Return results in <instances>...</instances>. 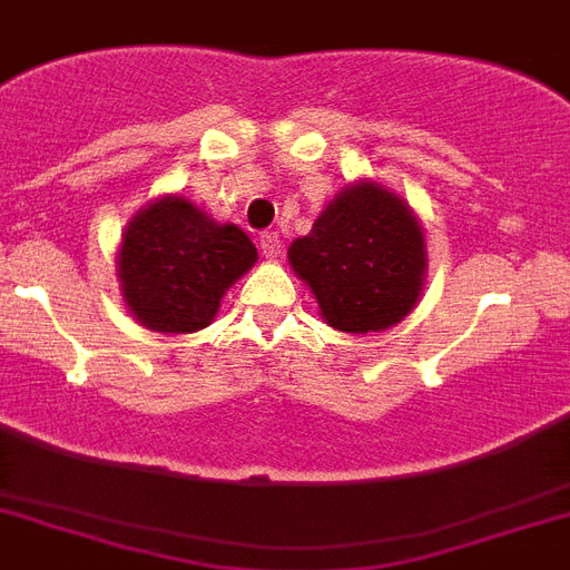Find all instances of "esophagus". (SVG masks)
<instances>
[{"mask_svg": "<svg viewBox=\"0 0 570 570\" xmlns=\"http://www.w3.org/2000/svg\"><path fill=\"white\" fill-rule=\"evenodd\" d=\"M261 252L266 261H277L281 257V237L277 234H261Z\"/></svg>", "mask_w": 570, "mask_h": 570, "instance_id": "obj_1", "label": "esophagus"}]
</instances>
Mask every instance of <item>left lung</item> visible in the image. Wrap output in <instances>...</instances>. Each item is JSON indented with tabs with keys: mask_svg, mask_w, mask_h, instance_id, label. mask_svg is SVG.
Instances as JSON below:
<instances>
[{
	"mask_svg": "<svg viewBox=\"0 0 570 570\" xmlns=\"http://www.w3.org/2000/svg\"><path fill=\"white\" fill-rule=\"evenodd\" d=\"M295 275L342 333H381L404 322L424 286V230L404 198L374 180L351 184L289 245Z\"/></svg>",
	"mask_w": 570,
	"mask_h": 570,
	"instance_id": "8db88e82",
	"label": "left lung"
}]
</instances>
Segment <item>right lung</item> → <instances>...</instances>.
<instances>
[{
	"label": "right lung",
	"mask_w": 570,
	"mask_h": 570,
	"mask_svg": "<svg viewBox=\"0 0 570 570\" xmlns=\"http://www.w3.org/2000/svg\"><path fill=\"white\" fill-rule=\"evenodd\" d=\"M257 263V248L237 225H219L184 196L142 207L122 234L117 272L122 298L142 327L196 333Z\"/></svg>",
	"instance_id": "add662e5"
}]
</instances>
